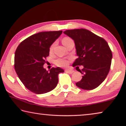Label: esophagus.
Returning <instances> with one entry per match:
<instances>
[{"mask_svg": "<svg viewBox=\"0 0 126 126\" xmlns=\"http://www.w3.org/2000/svg\"><path fill=\"white\" fill-rule=\"evenodd\" d=\"M65 72L68 73V74H72L74 72V71L70 70V69H65Z\"/></svg>", "mask_w": 126, "mask_h": 126, "instance_id": "34e87169", "label": "esophagus"}]
</instances>
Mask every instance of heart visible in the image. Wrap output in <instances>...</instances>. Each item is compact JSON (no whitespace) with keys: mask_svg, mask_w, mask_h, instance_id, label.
<instances>
[{"mask_svg":"<svg viewBox=\"0 0 126 126\" xmlns=\"http://www.w3.org/2000/svg\"><path fill=\"white\" fill-rule=\"evenodd\" d=\"M71 40H72V39H71L70 38H69V37H64V38L62 39V44H63L64 46H65V45H67V43ZM55 43H53V44L50 46V48H49V50L50 52H51L52 51V50H53L54 47L55 46ZM55 63L56 65L59 67H67V65H68L69 61L68 60L65 59H58L55 61Z\"/></svg>","mask_w":126,"mask_h":126,"instance_id":"b5f03b06","label":"heart"}]
</instances>
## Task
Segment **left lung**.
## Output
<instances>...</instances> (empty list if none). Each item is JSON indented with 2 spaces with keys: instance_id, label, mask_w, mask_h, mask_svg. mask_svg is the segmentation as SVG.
Instances as JSON below:
<instances>
[{
  "instance_id": "8db88e82",
  "label": "left lung",
  "mask_w": 126,
  "mask_h": 126,
  "mask_svg": "<svg viewBox=\"0 0 126 126\" xmlns=\"http://www.w3.org/2000/svg\"><path fill=\"white\" fill-rule=\"evenodd\" d=\"M64 33L74 41L78 58L72 66L83 65L80 72L82 79L76 82L79 88L92 90L98 87L109 72L112 52L102 37L85 29L67 30Z\"/></svg>"
}]
</instances>
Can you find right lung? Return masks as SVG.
Segmentation results:
<instances>
[{
  "mask_svg": "<svg viewBox=\"0 0 126 126\" xmlns=\"http://www.w3.org/2000/svg\"><path fill=\"white\" fill-rule=\"evenodd\" d=\"M62 31L39 32L28 37L20 43L15 51V69L24 86L32 92L41 94L57 87L58 74L64 72L60 67L49 72L44 68L49 48Z\"/></svg>",
  "mask_w": 126,
  "mask_h": 126,
  "instance_id": "add662e5",
  "label": "right lung"
}]
</instances>
